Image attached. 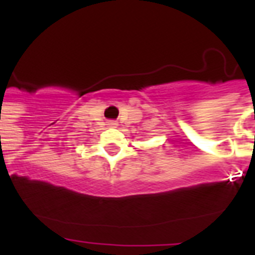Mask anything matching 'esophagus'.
I'll use <instances>...</instances> for the list:
<instances>
[{"instance_id":"34e87169","label":"esophagus","mask_w":255,"mask_h":255,"mask_svg":"<svg viewBox=\"0 0 255 255\" xmlns=\"http://www.w3.org/2000/svg\"><path fill=\"white\" fill-rule=\"evenodd\" d=\"M107 126L110 128H116V127H118V123H116L115 120H108Z\"/></svg>"}]
</instances>
